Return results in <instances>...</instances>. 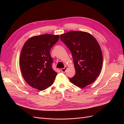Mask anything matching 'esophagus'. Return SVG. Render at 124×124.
<instances>
[{"label": "esophagus", "mask_w": 124, "mask_h": 124, "mask_svg": "<svg viewBox=\"0 0 124 124\" xmlns=\"http://www.w3.org/2000/svg\"><path fill=\"white\" fill-rule=\"evenodd\" d=\"M67 70V67H65L64 68H63V69H61V71L63 73H65Z\"/></svg>", "instance_id": "esophagus-1"}]
</instances>
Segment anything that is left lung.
I'll return each instance as SVG.
<instances>
[{
  "label": "left lung",
  "instance_id": "obj_1",
  "mask_svg": "<svg viewBox=\"0 0 124 124\" xmlns=\"http://www.w3.org/2000/svg\"><path fill=\"white\" fill-rule=\"evenodd\" d=\"M61 40L70 50L76 74L69 78L81 88L92 83L98 76L102 66V54L98 42L90 33L72 31L61 34Z\"/></svg>",
  "mask_w": 124,
  "mask_h": 124
}]
</instances>
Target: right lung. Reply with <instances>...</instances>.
I'll return each mask as SVG.
<instances>
[{
    "mask_svg": "<svg viewBox=\"0 0 124 124\" xmlns=\"http://www.w3.org/2000/svg\"><path fill=\"white\" fill-rule=\"evenodd\" d=\"M59 39V35H36L23 45L19 67L25 81L33 88L43 91L53 84L57 73L52 68L53 60L50 50Z\"/></svg>",
    "mask_w": 124,
    "mask_h": 124,
    "instance_id": "right-lung-1",
    "label": "right lung"
}]
</instances>
